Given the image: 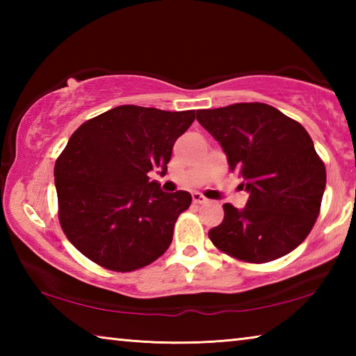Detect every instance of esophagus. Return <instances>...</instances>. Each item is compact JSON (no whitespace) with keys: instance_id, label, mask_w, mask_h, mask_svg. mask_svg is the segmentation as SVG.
Here are the masks:
<instances>
[{"instance_id":"esophagus-1","label":"esophagus","mask_w":356,"mask_h":356,"mask_svg":"<svg viewBox=\"0 0 356 356\" xmlns=\"http://www.w3.org/2000/svg\"><path fill=\"white\" fill-rule=\"evenodd\" d=\"M191 197H193V202H195V204H204V202H207L206 197H204V196L201 195V193H197V191L193 193Z\"/></svg>"}]
</instances>
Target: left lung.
Instances as JSON below:
<instances>
[{"mask_svg": "<svg viewBox=\"0 0 356 356\" xmlns=\"http://www.w3.org/2000/svg\"><path fill=\"white\" fill-rule=\"evenodd\" d=\"M196 119L227 156L250 193L243 209L225 204L209 231L220 251L251 264L286 256L308 237L321 212L325 165L308 131L267 104L197 110Z\"/></svg>", "mask_w": 356, "mask_h": 356, "instance_id": "1", "label": "left lung"}]
</instances>
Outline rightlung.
<instances>
[{
  "instance_id": "1",
  "label": "right lung",
  "mask_w": 356,
  "mask_h": 356,
  "mask_svg": "<svg viewBox=\"0 0 356 356\" xmlns=\"http://www.w3.org/2000/svg\"><path fill=\"white\" fill-rule=\"evenodd\" d=\"M195 110L116 106L86 120L55 165L59 222L69 242L113 272H134L170 248L188 191L165 193L149 172L168 171Z\"/></svg>"
}]
</instances>
